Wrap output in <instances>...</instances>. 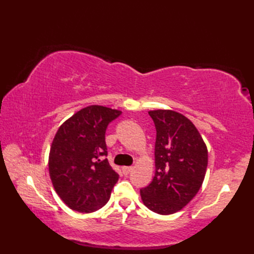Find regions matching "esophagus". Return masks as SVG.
Masks as SVG:
<instances>
[{"label":"esophagus","mask_w":254,"mask_h":254,"mask_svg":"<svg viewBox=\"0 0 254 254\" xmlns=\"http://www.w3.org/2000/svg\"><path fill=\"white\" fill-rule=\"evenodd\" d=\"M132 167H123L122 168V172H123V175L124 176H127V175H130L131 174V171H132Z\"/></svg>","instance_id":"obj_1"}]
</instances>
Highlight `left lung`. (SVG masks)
<instances>
[{
    "mask_svg": "<svg viewBox=\"0 0 254 254\" xmlns=\"http://www.w3.org/2000/svg\"><path fill=\"white\" fill-rule=\"evenodd\" d=\"M148 115L156 127L155 176L141 189V197L153 212L174 214L201 188L207 168V148L185 116L171 110H154Z\"/></svg>",
    "mask_w": 254,
    "mask_h": 254,
    "instance_id": "left-lung-1",
    "label": "left lung"
}]
</instances>
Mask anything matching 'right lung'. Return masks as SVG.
I'll list each match as a JSON object with an SVG mask.
<instances>
[{
	"mask_svg": "<svg viewBox=\"0 0 254 254\" xmlns=\"http://www.w3.org/2000/svg\"><path fill=\"white\" fill-rule=\"evenodd\" d=\"M121 111L102 106L79 110L59 128L51 145L49 174L67 206L91 213L109 201L119 175L106 158V130Z\"/></svg>",
	"mask_w": 254,
	"mask_h": 254,
	"instance_id": "right-lung-1",
	"label": "right lung"
}]
</instances>
